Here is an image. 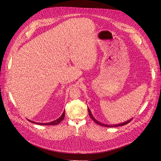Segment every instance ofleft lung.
<instances>
[{"mask_svg": "<svg viewBox=\"0 0 161 161\" xmlns=\"http://www.w3.org/2000/svg\"><path fill=\"white\" fill-rule=\"evenodd\" d=\"M88 111H89V116L91 117V118L96 123V124H99V125H102V126H105V127H108V128H113V127H118V126H121V125H126L127 124H128L129 122H130V121L132 120V118L131 119H130L129 120H128V121H124V122H123V123H121V124H114V125H111V124H103V123H101V122H100V121H99L98 120H97L94 117H93V115H92V113H91V111L89 109V108H88Z\"/></svg>", "mask_w": 161, "mask_h": 161, "instance_id": "1", "label": "left lung"}]
</instances>
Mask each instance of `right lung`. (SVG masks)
Here are the masks:
<instances>
[{"label": "right lung", "instance_id": "obj_1", "mask_svg": "<svg viewBox=\"0 0 161 161\" xmlns=\"http://www.w3.org/2000/svg\"><path fill=\"white\" fill-rule=\"evenodd\" d=\"M64 116H65V110L64 111V112H63V114H62V115L59 118H58L57 119H56V120H54V121H51V122H48V123H37V122H35V121H31V120H30V119H27V120L29 121H30V122H32V123H33V124H39V125H57V124H58L59 123H60L61 121L64 119Z\"/></svg>", "mask_w": 161, "mask_h": 161}]
</instances>
